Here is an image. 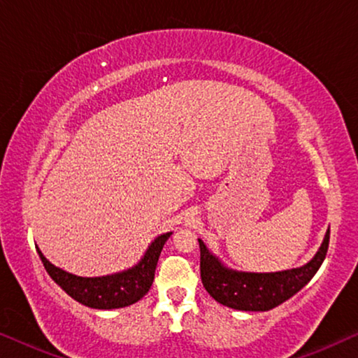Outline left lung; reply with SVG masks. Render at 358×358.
<instances>
[{
    "label": "left lung",
    "instance_id": "left-lung-1",
    "mask_svg": "<svg viewBox=\"0 0 358 358\" xmlns=\"http://www.w3.org/2000/svg\"><path fill=\"white\" fill-rule=\"evenodd\" d=\"M199 246L200 277L215 301L239 311H268L292 298L315 277L329 248V229L310 262L278 272L234 271L210 252L202 239H199Z\"/></svg>",
    "mask_w": 358,
    "mask_h": 358
}]
</instances>
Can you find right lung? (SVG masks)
<instances>
[{"label": "right lung", "mask_w": 358, "mask_h": 358, "mask_svg": "<svg viewBox=\"0 0 358 358\" xmlns=\"http://www.w3.org/2000/svg\"><path fill=\"white\" fill-rule=\"evenodd\" d=\"M173 231L163 233L146 249L143 257L127 271L110 273L102 277H78L63 268L53 266L37 248L43 267L62 290H65L73 300L94 310H115L130 306L141 300L151 288L155 280L156 264Z\"/></svg>", "instance_id": "add662e5"}]
</instances>
